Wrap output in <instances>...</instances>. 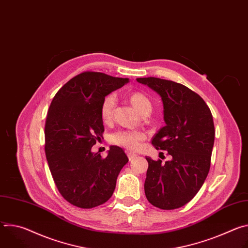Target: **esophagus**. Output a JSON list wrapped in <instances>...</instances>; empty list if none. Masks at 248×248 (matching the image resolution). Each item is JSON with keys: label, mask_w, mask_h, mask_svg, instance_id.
Instances as JSON below:
<instances>
[{"label": "esophagus", "mask_w": 248, "mask_h": 248, "mask_svg": "<svg viewBox=\"0 0 248 248\" xmlns=\"http://www.w3.org/2000/svg\"><path fill=\"white\" fill-rule=\"evenodd\" d=\"M126 153H127V157H128V159H129V160H132V159H134V158H136V157H137V154H134V153H132V152L127 151Z\"/></svg>", "instance_id": "34e87169"}]
</instances>
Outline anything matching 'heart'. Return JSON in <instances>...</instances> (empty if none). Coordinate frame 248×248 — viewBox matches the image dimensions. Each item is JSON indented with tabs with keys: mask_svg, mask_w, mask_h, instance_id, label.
Returning a JSON list of instances; mask_svg holds the SVG:
<instances>
[{
	"mask_svg": "<svg viewBox=\"0 0 248 248\" xmlns=\"http://www.w3.org/2000/svg\"><path fill=\"white\" fill-rule=\"evenodd\" d=\"M130 103L136 111L141 114L144 111L151 110V103L149 99L143 95L142 93L135 92L132 93L129 97ZM116 105V96L114 94H110L106 97L101 106V117L102 120L106 123H108L112 120L113 111ZM145 138V134L142 131L139 130H119L114 132L110 140L113 144L120 145L125 147L130 150H135L140 146V143L142 142Z\"/></svg>",
	"mask_w": 248,
	"mask_h": 248,
	"instance_id": "obj_1",
	"label": "heart"
}]
</instances>
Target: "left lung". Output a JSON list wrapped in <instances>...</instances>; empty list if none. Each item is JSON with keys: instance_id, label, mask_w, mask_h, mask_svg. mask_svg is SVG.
Returning a JSON list of instances; mask_svg holds the SVG:
<instances>
[{"instance_id": "8db88e82", "label": "left lung", "mask_w": 248, "mask_h": 248, "mask_svg": "<svg viewBox=\"0 0 248 248\" xmlns=\"http://www.w3.org/2000/svg\"><path fill=\"white\" fill-rule=\"evenodd\" d=\"M136 80L161 97L166 125L152 144L171 156L165 163L146 157V198L163 210L180 208L196 195L208 175L215 139L213 117L204 100L183 84L157 78Z\"/></svg>"}]
</instances>
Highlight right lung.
I'll use <instances>...</instances> for the list:
<instances>
[{
	"instance_id": "right-lung-1",
	"label": "right lung",
	"mask_w": 248,
	"mask_h": 248,
	"mask_svg": "<svg viewBox=\"0 0 248 248\" xmlns=\"http://www.w3.org/2000/svg\"><path fill=\"white\" fill-rule=\"evenodd\" d=\"M128 81L102 73H82L67 81L50 105L46 158L60 193L77 207L89 209L108 201L128 162L119 146L112 145L106 158L91 150L104 132L101 106L105 97Z\"/></svg>"
}]
</instances>
